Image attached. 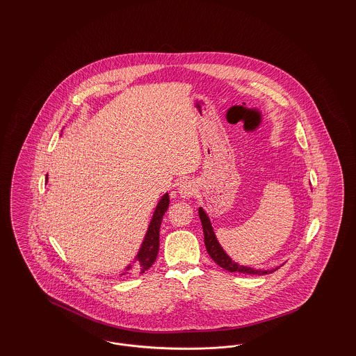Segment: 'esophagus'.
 I'll return each instance as SVG.
<instances>
[{"instance_id": "34e87169", "label": "esophagus", "mask_w": 356, "mask_h": 356, "mask_svg": "<svg viewBox=\"0 0 356 356\" xmlns=\"http://www.w3.org/2000/svg\"><path fill=\"white\" fill-rule=\"evenodd\" d=\"M196 189H197L196 183L191 179H186L184 181H181V184L179 186V193H180L181 197L189 199L196 193Z\"/></svg>"}]
</instances>
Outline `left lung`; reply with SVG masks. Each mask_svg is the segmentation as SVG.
<instances>
[{
	"instance_id": "obj_1",
	"label": "left lung",
	"mask_w": 356,
	"mask_h": 356,
	"mask_svg": "<svg viewBox=\"0 0 356 356\" xmlns=\"http://www.w3.org/2000/svg\"><path fill=\"white\" fill-rule=\"evenodd\" d=\"M199 216H200L202 225H203L204 243H205V247H207V252L212 257V260L216 264H219L221 268H224L225 271L240 272V273H247V275H267V273H272V272L276 271L279 268L277 267V268L270 270V271H261V270H254V268H251V267L240 266L238 263H235L228 254H225V251L221 248V245L219 244L218 238H216V235L213 232V228L211 225L209 218L204 212L202 207L199 208Z\"/></svg>"
}]
</instances>
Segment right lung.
<instances>
[{
	"mask_svg": "<svg viewBox=\"0 0 356 356\" xmlns=\"http://www.w3.org/2000/svg\"><path fill=\"white\" fill-rule=\"evenodd\" d=\"M170 205V196L165 193L153 212L152 220L149 222L147 235L144 237V241L141 244V248L136 256V264L134 267L128 266L125 272L121 275H132V273H144L147 270L152 267L157 254H159V245H160V225L163 221V216L167 212Z\"/></svg>",
	"mask_w": 356,
	"mask_h": 356,
	"instance_id": "1",
	"label": "right lung"
}]
</instances>
